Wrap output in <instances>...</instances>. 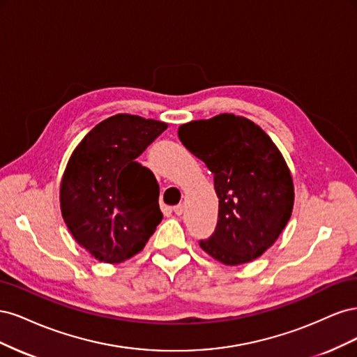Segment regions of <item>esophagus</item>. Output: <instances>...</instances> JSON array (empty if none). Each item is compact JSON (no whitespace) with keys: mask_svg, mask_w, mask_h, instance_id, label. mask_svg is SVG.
Listing matches in <instances>:
<instances>
[{"mask_svg":"<svg viewBox=\"0 0 357 357\" xmlns=\"http://www.w3.org/2000/svg\"><path fill=\"white\" fill-rule=\"evenodd\" d=\"M172 211H174L177 215H181L183 211H185V207H183V204H178L174 208H172Z\"/></svg>","mask_w":357,"mask_h":357,"instance_id":"esophagus-1","label":"esophagus"}]
</instances>
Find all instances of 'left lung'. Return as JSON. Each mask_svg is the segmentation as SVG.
<instances>
[{"label": "left lung", "mask_w": 357, "mask_h": 357, "mask_svg": "<svg viewBox=\"0 0 357 357\" xmlns=\"http://www.w3.org/2000/svg\"><path fill=\"white\" fill-rule=\"evenodd\" d=\"M178 138L214 176L219 219L202 250L228 266L262 256L283 232L294 210L290 169L261 126L223 113L178 128Z\"/></svg>", "instance_id": "1"}]
</instances>
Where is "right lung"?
Here are the masks:
<instances>
[{"label":"right lung","mask_w":357,"mask_h":357,"mask_svg":"<svg viewBox=\"0 0 357 357\" xmlns=\"http://www.w3.org/2000/svg\"><path fill=\"white\" fill-rule=\"evenodd\" d=\"M167 128L155 119L114 114L71 153L61 180V213L96 261L121 264L142 252L164 218L153 172L135 159Z\"/></svg>","instance_id":"add662e5"}]
</instances>
